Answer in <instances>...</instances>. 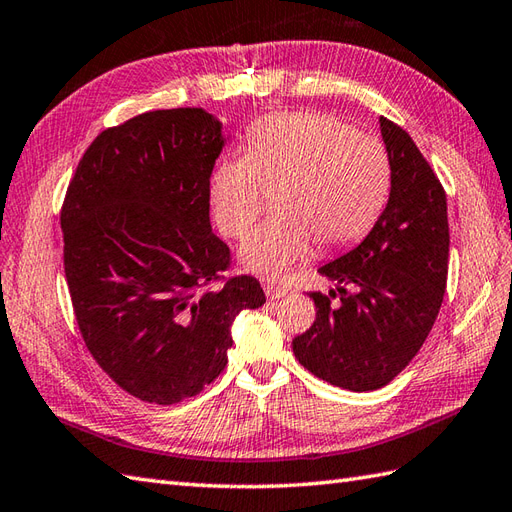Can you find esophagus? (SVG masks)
I'll return each mask as SVG.
<instances>
[{"label": "esophagus", "instance_id": "esophagus-1", "mask_svg": "<svg viewBox=\"0 0 512 512\" xmlns=\"http://www.w3.org/2000/svg\"><path fill=\"white\" fill-rule=\"evenodd\" d=\"M264 292H266V296H268V299H281V296H285V294H290L292 290L288 288V285H283V283H275V281H268V283H264Z\"/></svg>", "mask_w": 512, "mask_h": 512}]
</instances>
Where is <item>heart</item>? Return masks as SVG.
<instances>
[{
  "label": "heart",
  "instance_id": "heart-1",
  "mask_svg": "<svg viewBox=\"0 0 512 512\" xmlns=\"http://www.w3.org/2000/svg\"><path fill=\"white\" fill-rule=\"evenodd\" d=\"M390 187L377 139L325 113L266 115L248 130L246 154L222 157L209 178V207L227 237H244L277 194L275 220L257 227L237 259L246 272L279 279L314 244L344 248L373 227Z\"/></svg>",
  "mask_w": 512,
  "mask_h": 512
}]
</instances>
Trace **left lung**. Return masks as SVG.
Listing matches in <instances>:
<instances>
[{"label": "left lung", "instance_id": "left-lung-1", "mask_svg": "<svg viewBox=\"0 0 512 512\" xmlns=\"http://www.w3.org/2000/svg\"><path fill=\"white\" fill-rule=\"evenodd\" d=\"M379 130L390 165L386 209L358 246L318 268L338 283L329 295L339 303L312 292L314 325L292 340L307 371L355 392L386 386L410 364L447 285L445 189L406 130L386 117Z\"/></svg>", "mask_w": 512, "mask_h": 512}]
</instances>
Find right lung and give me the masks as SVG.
<instances>
[{
  "label": "right lung",
  "instance_id": "obj_1",
  "mask_svg": "<svg viewBox=\"0 0 512 512\" xmlns=\"http://www.w3.org/2000/svg\"><path fill=\"white\" fill-rule=\"evenodd\" d=\"M224 141L202 109L141 113L93 139L67 189L63 259L82 340L141 401L198 395L227 366L235 316L266 303L255 277L209 288L229 268L209 222Z\"/></svg>",
  "mask_w": 512,
  "mask_h": 512
}]
</instances>
